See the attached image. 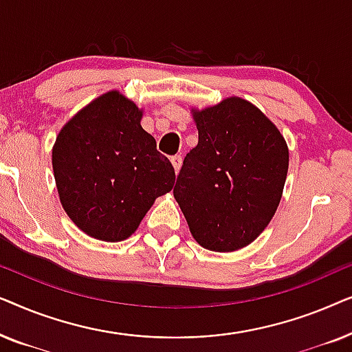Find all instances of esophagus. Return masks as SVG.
Masks as SVG:
<instances>
[{
	"label": "esophagus",
	"mask_w": 352,
	"mask_h": 352,
	"mask_svg": "<svg viewBox=\"0 0 352 352\" xmlns=\"http://www.w3.org/2000/svg\"><path fill=\"white\" fill-rule=\"evenodd\" d=\"M171 163H173V166H175V171L177 173V171L181 170L182 157H181V155H173V157H171Z\"/></svg>",
	"instance_id": "obj_1"
}]
</instances>
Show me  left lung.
<instances>
[{
	"label": "left lung",
	"instance_id": "8db88e82",
	"mask_svg": "<svg viewBox=\"0 0 352 352\" xmlns=\"http://www.w3.org/2000/svg\"><path fill=\"white\" fill-rule=\"evenodd\" d=\"M194 120L199 144L186 155L173 194L201 247L235 252L276 213L288 147L276 124L240 98L194 112Z\"/></svg>",
	"mask_w": 352,
	"mask_h": 352
}]
</instances>
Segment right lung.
<instances>
[{
	"label": "right lung",
	"mask_w": 352,
	"mask_h": 352,
	"mask_svg": "<svg viewBox=\"0 0 352 352\" xmlns=\"http://www.w3.org/2000/svg\"><path fill=\"white\" fill-rule=\"evenodd\" d=\"M136 104L110 91L60 129L52 170L69 218L91 237L120 242L138 229L157 197L175 186V168L141 126Z\"/></svg>",
	"instance_id": "add662e5"
}]
</instances>
